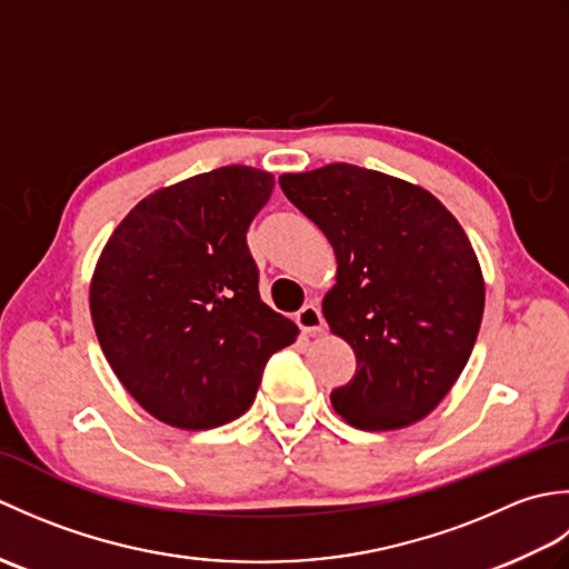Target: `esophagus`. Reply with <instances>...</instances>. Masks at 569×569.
Masks as SVG:
<instances>
[{
  "label": "esophagus",
  "mask_w": 569,
  "mask_h": 569,
  "mask_svg": "<svg viewBox=\"0 0 569 569\" xmlns=\"http://www.w3.org/2000/svg\"><path fill=\"white\" fill-rule=\"evenodd\" d=\"M296 322H298V328L303 330L306 335H318L320 330H322V325H325V320H322V312H320V308L318 306H306V308H300L298 310V316H296Z\"/></svg>",
  "instance_id": "obj_1"
}]
</instances>
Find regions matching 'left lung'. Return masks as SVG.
I'll return each mask as SVG.
<instances>
[{"label":"left lung","instance_id":"obj_1","mask_svg":"<svg viewBox=\"0 0 569 569\" xmlns=\"http://www.w3.org/2000/svg\"><path fill=\"white\" fill-rule=\"evenodd\" d=\"M335 249L322 298L357 373L332 406L359 430H398L432 413L475 349L485 276L462 224L426 188L352 163L278 178Z\"/></svg>","mask_w":569,"mask_h":569}]
</instances>
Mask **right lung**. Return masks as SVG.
<instances>
[{"label": "right lung", "instance_id": "1", "mask_svg": "<svg viewBox=\"0 0 569 569\" xmlns=\"http://www.w3.org/2000/svg\"><path fill=\"white\" fill-rule=\"evenodd\" d=\"M273 176L222 166L159 188L117 224L90 281L102 352L166 426L210 430L247 413L266 361L298 328L259 296L247 229Z\"/></svg>", "mask_w": 569, "mask_h": 569}]
</instances>
